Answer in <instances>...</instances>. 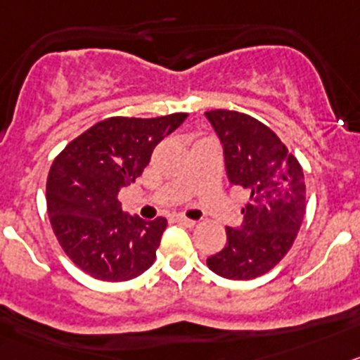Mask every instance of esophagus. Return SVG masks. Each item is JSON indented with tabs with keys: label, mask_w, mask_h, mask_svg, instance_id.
I'll list each match as a JSON object with an SVG mask.
<instances>
[{
	"label": "esophagus",
	"mask_w": 360,
	"mask_h": 360,
	"mask_svg": "<svg viewBox=\"0 0 360 360\" xmlns=\"http://www.w3.org/2000/svg\"><path fill=\"white\" fill-rule=\"evenodd\" d=\"M177 222H179L181 226H184V228H193V226L197 224L195 220H192V219H186V217H177Z\"/></svg>",
	"instance_id": "obj_1"
}]
</instances>
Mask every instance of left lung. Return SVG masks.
I'll list each match as a JSON object with an SVG mask.
<instances>
[{
	"mask_svg": "<svg viewBox=\"0 0 360 360\" xmlns=\"http://www.w3.org/2000/svg\"><path fill=\"white\" fill-rule=\"evenodd\" d=\"M224 148L226 172L248 192L244 222L206 260L228 280H252L276 267L296 240L307 210L300 161L260 120L229 109L206 112Z\"/></svg>",
	"mask_w": 360,
	"mask_h": 360,
	"instance_id": "1",
	"label": "left lung"
}]
</instances>
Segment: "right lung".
Segmentation results:
<instances>
[{
  "label": "right lung",
  "mask_w": 360,
  "mask_h": 360,
  "mask_svg": "<svg viewBox=\"0 0 360 360\" xmlns=\"http://www.w3.org/2000/svg\"><path fill=\"white\" fill-rule=\"evenodd\" d=\"M186 116H111L53 160L46 181L51 229L70 260L95 280L127 281L154 264L167 219L127 215L118 192L141 176L154 147Z\"/></svg>",
  "instance_id": "right-lung-1"
}]
</instances>
